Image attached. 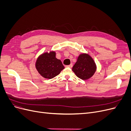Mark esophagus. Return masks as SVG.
Returning a JSON list of instances; mask_svg holds the SVG:
<instances>
[{
	"mask_svg": "<svg viewBox=\"0 0 131 131\" xmlns=\"http://www.w3.org/2000/svg\"><path fill=\"white\" fill-rule=\"evenodd\" d=\"M66 67H68V68H72V67H73V64H69V65L66 66Z\"/></svg>",
	"mask_w": 131,
	"mask_h": 131,
	"instance_id": "34e87169",
	"label": "esophagus"
}]
</instances>
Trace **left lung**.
<instances>
[{"instance_id": "left-lung-1", "label": "left lung", "mask_w": 131, "mask_h": 131, "mask_svg": "<svg viewBox=\"0 0 131 131\" xmlns=\"http://www.w3.org/2000/svg\"><path fill=\"white\" fill-rule=\"evenodd\" d=\"M72 70L82 80H88L92 77L96 70V65L89 54L82 53L79 55Z\"/></svg>"}]
</instances>
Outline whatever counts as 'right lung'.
<instances>
[{
    "mask_svg": "<svg viewBox=\"0 0 131 131\" xmlns=\"http://www.w3.org/2000/svg\"><path fill=\"white\" fill-rule=\"evenodd\" d=\"M35 67L42 77L48 79L57 76L64 68L61 61L56 58L54 51L40 55L36 61Z\"/></svg>",
    "mask_w": 131,
    "mask_h": 131,
    "instance_id": "obj_1",
    "label": "right lung"
}]
</instances>
